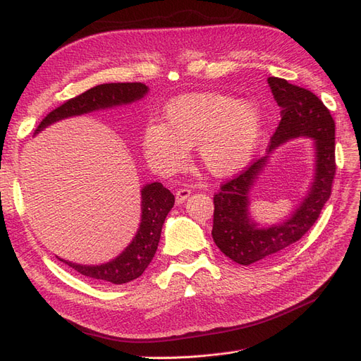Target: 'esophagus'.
Segmentation results:
<instances>
[{
	"label": "esophagus",
	"instance_id": "34e87169",
	"mask_svg": "<svg viewBox=\"0 0 361 361\" xmlns=\"http://www.w3.org/2000/svg\"><path fill=\"white\" fill-rule=\"evenodd\" d=\"M190 194H191V190H188V188H179L176 191V203L182 204L185 200L190 197Z\"/></svg>",
	"mask_w": 361,
	"mask_h": 361
}]
</instances>
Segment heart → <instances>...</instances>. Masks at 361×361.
Here are the masks:
<instances>
[{"mask_svg": "<svg viewBox=\"0 0 361 361\" xmlns=\"http://www.w3.org/2000/svg\"><path fill=\"white\" fill-rule=\"evenodd\" d=\"M262 134V116L247 101L220 93H191L171 101L162 123L143 130L147 162L161 174L178 171L195 146L202 167L226 176L250 161Z\"/></svg>", "mask_w": 361, "mask_h": 361, "instance_id": "obj_1", "label": "heart"}]
</instances>
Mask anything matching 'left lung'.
Listing matches in <instances>:
<instances>
[{"instance_id": "obj_1", "label": "left lung", "mask_w": 361, "mask_h": 361, "mask_svg": "<svg viewBox=\"0 0 361 361\" xmlns=\"http://www.w3.org/2000/svg\"><path fill=\"white\" fill-rule=\"evenodd\" d=\"M268 84L281 106V120L271 137L268 154L288 140L313 138L314 179L309 194L288 220L269 227H259L248 214L251 187L267 166L268 155L251 161L238 176L221 183L220 191L214 195L212 238L216 247L239 265L274 257L300 241L318 220L324 204L330 199L336 176V125L329 108L310 90L283 78L269 76Z\"/></svg>"}]
</instances>
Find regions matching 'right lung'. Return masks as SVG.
<instances>
[{
  "instance_id": "obj_1",
  "label": "right lung",
  "mask_w": 361,
  "mask_h": 361,
  "mask_svg": "<svg viewBox=\"0 0 361 361\" xmlns=\"http://www.w3.org/2000/svg\"><path fill=\"white\" fill-rule=\"evenodd\" d=\"M147 90V87L141 82H110L96 85L52 110L39 123L36 134L63 118L135 102L141 99ZM173 204L174 195L162 183H147L141 190V223L137 235L116 259L102 265H80L59 259L80 274L102 283L123 285V283L135 280L143 274L157 253L162 224Z\"/></svg>"
}]
</instances>
